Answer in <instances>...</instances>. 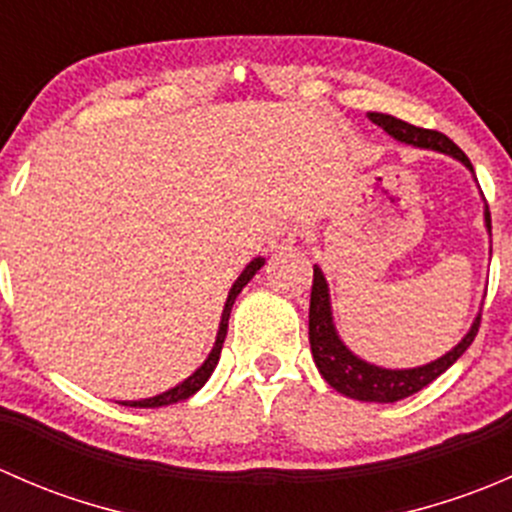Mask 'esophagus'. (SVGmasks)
I'll return each mask as SVG.
<instances>
[{"mask_svg": "<svg viewBox=\"0 0 512 512\" xmlns=\"http://www.w3.org/2000/svg\"><path fill=\"white\" fill-rule=\"evenodd\" d=\"M297 237H299L297 225L282 223L270 232V240H267V245H270L272 252H282V250H289V247L297 242Z\"/></svg>", "mask_w": 512, "mask_h": 512, "instance_id": "esophagus-1", "label": "esophagus"}]
</instances>
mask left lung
Listing matches in <instances>:
<instances>
[{"instance_id": "obj_1", "label": "left lung", "mask_w": 512, "mask_h": 512, "mask_svg": "<svg viewBox=\"0 0 512 512\" xmlns=\"http://www.w3.org/2000/svg\"><path fill=\"white\" fill-rule=\"evenodd\" d=\"M371 121L376 126L384 128L391 138L401 143H409L416 148H428V151L446 153V156L461 160L468 170L473 173V165L466 153L456 146L448 136L438 131H428V128L411 126V123L401 121V118L389 116V113H369ZM485 227L490 232V210L485 205ZM480 327V314L476 322L471 324L466 337L436 361L414 369H384V366L369 364V361L359 359L347 344L339 339L337 327L332 319V302H329V287L324 280V272L319 265H314V282H312V297H309V344H312L314 364H317L319 374L324 376L332 389L339 394L349 396L356 401H374V404H394V401L414 396L423 386L431 384L433 379L443 374L448 366L456 364L463 352L473 344Z\"/></svg>"}]
</instances>
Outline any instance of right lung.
I'll return each instance as SVG.
<instances>
[{
    "instance_id": "obj_1",
    "label": "right lung",
    "mask_w": 512,
    "mask_h": 512,
    "mask_svg": "<svg viewBox=\"0 0 512 512\" xmlns=\"http://www.w3.org/2000/svg\"><path fill=\"white\" fill-rule=\"evenodd\" d=\"M265 265V257H255V260L250 262V265L242 270V275L237 277L235 285H232L230 294H227V302H225V309H223V319H220V329H218V339H215V347L213 352L208 354V359L203 361V366H198V369L193 371V374L188 376L185 381H180L178 386H173V389L163 391V394L158 396H151V399H141V401H121L123 406H133V409H158V406H168V404H178V401H185L190 399V396L195 394V391H200L205 386V381L210 379V374L215 371V366H218V359H220V352H223V342L227 337V319H230V312H232V304H235L237 294L242 292V287L247 285V282L255 277V272L260 270V267Z\"/></svg>"
}]
</instances>
